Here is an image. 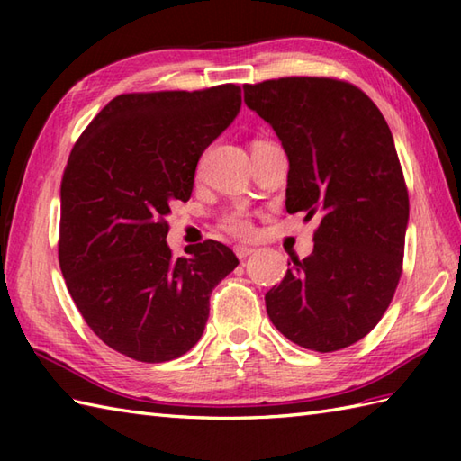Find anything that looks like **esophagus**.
Wrapping results in <instances>:
<instances>
[{"label": "esophagus", "mask_w": 461, "mask_h": 461, "mask_svg": "<svg viewBox=\"0 0 461 461\" xmlns=\"http://www.w3.org/2000/svg\"><path fill=\"white\" fill-rule=\"evenodd\" d=\"M253 251H256V249H253V248H248V246H236V256H238L240 259H246V258H249Z\"/></svg>", "instance_id": "1"}]
</instances>
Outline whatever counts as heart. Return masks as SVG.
I'll list each match as a JSON object with an SVG mask.
<instances>
[{
  "label": "heart",
  "instance_id": "heart-1",
  "mask_svg": "<svg viewBox=\"0 0 461 461\" xmlns=\"http://www.w3.org/2000/svg\"><path fill=\"white\" fill-rule=\"evenodd\" d=\"M223 228L231 233H236V236H249L251 233V223L248 220L246 212H241V210L230 212L228 215H225Z\"/></svg>",
  "mask_w": 461,
  "mask_h": 461
}]
</instances>
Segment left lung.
Listing matches in <instances>:
<instances>
[{"instance_id":"8db88e82","label":"left lung","mask_w":461,"mask_h":461,"mask_svg":"<svg viewBox=\"0 0 461 461\" xmlns=\"http://www.w3.org/2000/svg\"><path fill=\"white\" fill-rule=\"evenodd\" d=\"M243 101L289 160L285 208L319 215L312 253L266 293L295 345L332 352L366 337L402 273L408 190L384 116L355 85L287 77L243 86Z\"/></svg>"}]
</instances>
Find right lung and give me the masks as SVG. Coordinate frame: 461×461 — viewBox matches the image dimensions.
<instances>
[{
  "instance_id": "obj_1",
  "label": "right lung",
  "mask_w": 461,
  "mask_h": 461,
  "mask_svg": "<svg viewBox=\"0 0 461 461\" xmlns=\"http://www.w3.org/2000/svg\"><path fill=\"white\" fill-rule=\"evenodd\" d=\"M241 109V89L132 93L113 99L73 146L61 182L59 266L86 325L140 362L185 355L210 295L238 267L208 240L172 258V202H188L202 152Z\"/></svg>"
}]
</instances>
